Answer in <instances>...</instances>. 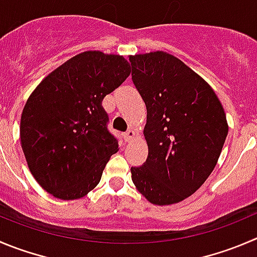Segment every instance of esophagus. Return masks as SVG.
Instances as JSON below:
<instances>
[{"instance_id":"obj_1","label":"esophagus","mask_w":257,"mask_h":257,"mask_svg":"<svg viewBox=\"0 0 257 257\" xmlns=\"http://www.w3.org/2000/svg\"><path fill=\"white\" fill-rule=\"evenodd\" d=\"M135 136H136V133L134 130H128L127 133L123 134L124 141H133L134 139H135Z\"/></svg>"}]
</instances>
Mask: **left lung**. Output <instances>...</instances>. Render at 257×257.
<instances>
[{"instance_id": "1", "label": "left lung", "mask_w": 257, "mask_h": 257, "mask_svg": "<svg viewBox=\"0 0 257 257\" xmlns=\"http://www.w3.org/2000/svg\"><path fill=\"white\" fill-rule=\"evenodd\" d=\"M133 82L146 106L148 159L131 168L136 189L155 206L179 203L211 175L228 134L211 85L167 51L130 55Z\"/></svg>"}]
</instances>
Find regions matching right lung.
<instances>
[{"mask_svg": "<svg viewBox=\"0 0 257 257\" xmlns=\"http://www.w3.org/2000/svg\"><path fill=\"white\" fill-rule=\"evenodd\" d=\"M130 74L122 55L88 50L49 73L33 90L21 113L20 140L44 190L74 200L97 187L118 151L102 101Z\"/></svg>", "mask_w": 257, "mask_h": 257, "instance_id": "1", "label": "right lung"}]
</instances>
